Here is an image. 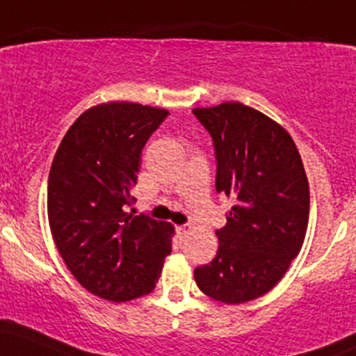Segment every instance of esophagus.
Listing matches in <instances>:
<instances>
[{
	"label": "esophagus",
	"mask_w": 356,
	"mask_h": 356,
	"mask_svg": "<svg viewBox=\"0 0 356 356\" xmlns=\"http://www.w3.org/2000/svg\"><path fill=\"white\" fill-rule=\"evenodd\" d=\"M175 232L179 233V236H186V233L189 232V225H179V226H175Z\"/></svg>",
	"instance_id": "esophagus-1"
}]
</instances>
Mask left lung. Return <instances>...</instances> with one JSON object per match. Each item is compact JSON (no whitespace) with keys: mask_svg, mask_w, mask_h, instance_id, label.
<instances>
[{"mask_svg":"<svg viewBox=\"0 0 356 356\" xmlns=\"http://www.w3.org/2000/svg\"><path fill=\"white\" fill-rule=\"evenodd\" d=\"M213 138L216 191L233 201L216 232V257L194 270L197 287L225 304L267 294L298 257L309 220V184L294 140L241 103L193 109Z\"/></svg>","mask_w":356,"mask_h":356,"instance_id":"1","label":"left lung"}]
</instances>
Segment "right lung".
<instances>
[{
	"instance_id": "right-lung-1",
	"label": "right lung",
	"mask_w": 356,
	"mask_h": 356,
	"mask_svg": "<svg viewBox=\"0 0 356 356\" xmlns=\"http://www.w3.org/2000/svg\"><path fill=\"white\" fill-rule=\"evenodd\" d=\"M169 116L136 103L99 104L62 138L47 189L58 253L81 286L123 302L154 291L172 252L169 222L128 213L142 150Z\"/></svg>"
}]
</instances>
